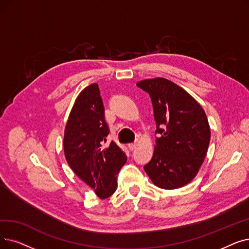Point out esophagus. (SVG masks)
Returning <instances> with one entry per match:
<instances>
[{
	"label": "esophagus",
	"mask_w": 249,
	"mask_h": 249,
	"mask_svg": "<svg viewBox=\"0 0 249 249\" xmlns=\"http://www.w3.org/2000/svg\"><path fill=\"white\" fill-rule=\"evenodd\" d=\"M128 147H129V149H130V150H134L136 148V143H129Z\"/></svg>",
	"instance_id": "34e87169"
}]
</instances>
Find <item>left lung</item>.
I'll use <instances>...</instances> for the list:
<instances>
[{
  "label": "left lung",
  "instance_id": "left-lung-1",
  "mask_svg": "<svg viewBox=\"0 0 249 249\" xmlns=\"http://www.w3.org/2000/svg\"><path fill=\"white\" fill-rule=\"evenodd\" d=\"M153 103L157 124L154 156L144 171L163 189L184 186L196 176L207 156L211 129L201 106L176 83L157 77L136 83Z\"/></svg>",
  "mask_w": 249,
  "mask_h": 249
}]
</instances>
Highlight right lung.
I'll use <instances>...</instances> for the list:
<instances>
[{"mask_svg":"<svg viewBox=\"0 0 249 249\" xmlns=\"http://www.w3.org/2000/svg\"><path fill=\"white\" fill-rule=\"evenodd\" d=\"M109 132L99 85L92 83L75 100L63 144L69 167L101 199L116 191L117 175L127 160L124 151L114 142L104 146Z\"/></svg>","mask_w":249,"mask_h":249,"instance_id":"obj_1","label":"right lung"}]
</instances>
